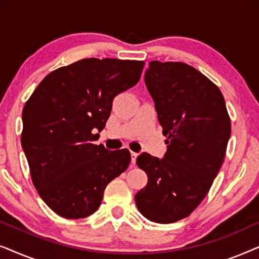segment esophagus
<instances>
[{"mask_svg":"<svg viewBox=\"0 0 259 259\" xmlns=\"http://www.w3.org/2000/svg\"><path fill=\"white\" fill-rule=\"evenodd\" d=\"M137 157H138V153H136V152H131V161H132L133 166H136Z\"/></svg>","mask_w":259,"mask_h":259,"instance_id":"esophagus-1","label":"esophagus"}]
</instances>
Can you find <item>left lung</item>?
I'll return each mask as SVG.
<instances>
[{
    "instance_id": "8db88e82",
    "label": "left lung",
    "mask_w": 259,
    "mask_h": 259,
    "mask_svg": "<svg viewBox=\"0 0 259 259\" xmlns=\"http://www.w3.org/2000/svg\"><path fill=\"white\" fill-rule=\"evenodd\" d=\"M145 84L168 138L161 159L137 158L148 177L136 194L148 221L169 224L185 218L206 196L224 161L231 123L222 92L192 66L152 61Z\"/></svg>"
}]
</instances>
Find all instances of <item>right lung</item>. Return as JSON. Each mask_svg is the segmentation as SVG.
<instances>
[{
    "label": "right lung",
    "instance_id": "obj_1",
    "mask_svg": "<svg viewBox=\"0 0 259 259\" xmlns=\"http://www.w3.org/2000/svg\"><path fill=\"white\" fill-rule=\"evenodd\" d=\"M144 61L83 59L48 74L22 112L21 144L42 200L68 219L100 206L109 182L128 167V150L95 145L113 99L140 80Z\"/></svg>",
    "mask_w": 259,
    "mask_h": 259
}]
</instances>
